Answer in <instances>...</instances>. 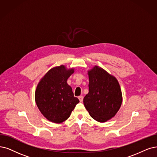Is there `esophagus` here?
I'll list each match as a JSON object with an SVG mask.
<instances>
[{
    "label": "esophagus",
    "instance_id": "1",
    "mask_svg": "<svg viewBox=\"0 0 157 157\" xmlns=\"http://www.w3.org/2000/svg\"><path fill=\"white\" fill-rule=\"evenodd\" d=\"M78 99L79 100L80 102H82L83 101V97L82 96H80L78 97Z\"/></svg>",
    "mask_w": 157,
    "mask_h": 157
}]
</instances>
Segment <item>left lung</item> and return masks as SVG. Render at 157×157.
Segmentation results:
<instances>
[{
	"label": "left lung",
	"mask_w": 157,
	"mask_h": 157,
	"mask_svg": "<svg viewBox=\"0 0 157 157\" xmlns=\"http://www.w3.org/2000/svg\"><path fill=\"white\" fill-rule=\"evenodd\" d=\"M89 93L83 98L90 117L99 122L114 117L122 103L118 80L102 68L95 66L88 71Z\"/></svg>",
	"instance_id": "1"
}]
</instances>
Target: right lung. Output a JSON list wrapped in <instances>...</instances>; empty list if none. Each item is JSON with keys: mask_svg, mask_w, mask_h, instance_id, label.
Returning a JSON list of instances; mask_svg holds the SVG:
<instances>
[{"mask_svg": "<svg viewBox=\"0 0 157 157\" xmlns=\"http://www.w3.org/2000/svg\"><path fill=\"white\" fill-rule=\"evenodd\" d=\"M74 72L64 65L51 68L38 83L35 100L39 111L52 122L60 124L67 120L79 102L74 96L67 79Z\"/></svg>", "mask_w": 157, "mask_h": 157, "instance_id": "obj_1", "label": "right lung"}]
</instances>
